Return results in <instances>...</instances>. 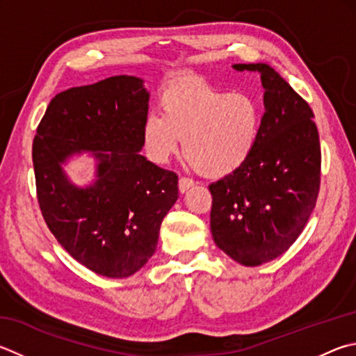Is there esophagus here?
Masks as SVG:
<instances>
[{
  "label": "esophagus",
  "instance_id": "1",
  "mask_svg": "<svg viewBox=\"0 0 356 356\" xmlns=\"http://www.w3.org/2000/svg\"><path fill=\"white\" fill-rule=\"evenodd\" d=\"M195 185V182H193L191 179L188 177H180L179 179V191L180 193H185L188 188H191V186Z\"/></svg>",
  "mask_w": 356,
  "mask_h": 356
}]
</instances>
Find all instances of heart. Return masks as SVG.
I'll list each match as a JSON object with an SVG mask.
<instances>
[{
    "label": "heart",
    "instance_id": "obj_1",
    "mask_svg": "<svg viewBox=\"0 0 356 356\" xmlns=\"http://www.w3.org/2000/svg\"><path fill=\"white\" fill-rule=\"evenodd\" d=\"M161 115L149 113L143 145L156 163L179 151L209 177L232 174L250 159L261 132L263 113L255 96L245 92L180 83L165 90Z\"/></svg>",
    "mask_w": 356,
    "mask_h": 356
}]
</instances>
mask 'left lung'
<instances>
[{"label":"left lung","mask_w":356,"mask_h":356,"mask_svg":"<svg viewBox=\"0 0 356 356\" xmlns=\"http://www.w3.org/2000/svg\"><path fill=\"white\" fill-rule=\"evenodd\" d=\"M261 74L260 138L240 170L209 185L216 245L244 266H258L291 248L316 207L321 143L308 102L266 63H236Z\"/></svg>","instance_id":"obj_1"}]
</instances>
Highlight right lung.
Wrapping results in <instances>:
<instances>
[{
  "label": "right lung",
  "instance_id": "right-lung-1",
  "mask_svg": "<svg viewBox=\"0 0 356 356\" xmlns=\"http://www.w3.org/2000/svg\"><path fill=\"white\" fill-rule=\"evenodd\" d=\"M147 101L134 76L65 90L51 99L32 143L37 199L51 234L76 261L112 279L145 266L179 197L177 174L140 156ZM83 150L99 159V179L77 189L60 165Z\"/></svg>",
  "mask_w": 356,
  "mask_h": 356
}]
</instances>
